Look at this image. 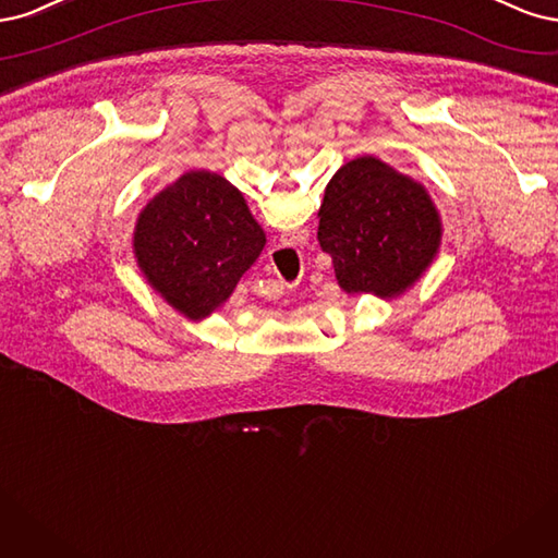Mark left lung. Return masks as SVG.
Wrapping results in <instances>:
<instances>
[{"label":"left lung","instance_id":"1","mask_svg":"<svg viewBox=\"0 0 558 558\" xmlns=\"http://www.w3.org/2000/svg\"><path fill=\"white\" fill-rule=\"evenodd\" d=\"M317 215V241L348 294L399 296L440 245V218L426 190L375 157L340 167Z\"/></svg>","mask_w":558,"mask_h":558}]
</instances>
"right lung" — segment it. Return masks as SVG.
Segmentation results:
<instances>
[{"label":"right lung","instance_id":"1","mask_svg":"<svg viewBox=\"0 0 558 558\" xmlns=\"http://www.w3.org/2000/svg\"><path fill=\"white\" fill-rule=\"evenodd\" d=\"M264 243L243 194L210 171H187L159 192L134 231L143 276L190 319L229 299Z\"/></svg>","mask_w":558,"mask_h":558}]
</instances>
